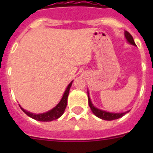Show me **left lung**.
<instances>
[{"instance_id": "left-lung-1", "label": "left lung", "mask_w": 153, "mask_h": 153, "mask_svg": "<svg viewBox=\"0 0 153 153\" xmlns=\"http://www.w3.org/2000/svg\"><path fill=\"white\" fill-rule=\"evenodd\" d=\"M125 36H126V38L127 41L129 42V43H130V44H132V45H136L134 40H133V38H132V35H131L129 32L125 31ZM87 94H88L89 106H90L92 112H93V113H94L97 117L102 119V120H117V119H119L120 118V117H123L126 113H129V111H126L125 112V113H109V112L103 111V110L97 109V108H96L95 106H93V104H92L91 100H90V97H89L88 92H87Z\"/></svg>"}]
</instances>
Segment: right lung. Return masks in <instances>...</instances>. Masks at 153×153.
<instances>
[{
	"label": "right lung",
	"instance_id": "1",
	"mask_svg": "<svg viewBox=\"0 0 153 153\" xmlns=\"http://www.w3.org/2000/svg\"><path fill=\"white\" fill-rule=\"evenodd\" d=\"M72 83L73 82H71V83L68 85L67 90H65L60 102H59L53 109H52L51 110H50V111L47 112V113H40V114H34V113H30V112L24 110L22 107H21V106H20V107L21 108V109H22L24 113L27 115L28 117L34 119V120H38V121H42V122H50V121H52V120H56V119H58L63 115V113H64L65 109L67 107V97H68L69 92H70V87H71Z\"/></svg>",
	"mask_w": 153,
	"mask_h": 153
}]
</instances>
